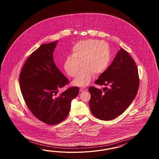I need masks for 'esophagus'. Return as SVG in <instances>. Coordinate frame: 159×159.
<instances>
[{
	"mask_svg": "<svg viewBox=\"0 0 159 159\" xmlns=\"http://www.w3.org/2000/svg\"><path fill=\"white\" fill-rule=\"evenodd\" d=\"M87 90V88H86V87H80V92H85V91H86Z\"/></svg>",
	"mask_w": 159,
	"mask_h": 159,
	"instance_id": "obj_1",
	"label": "esophagus"
}]
</instances>
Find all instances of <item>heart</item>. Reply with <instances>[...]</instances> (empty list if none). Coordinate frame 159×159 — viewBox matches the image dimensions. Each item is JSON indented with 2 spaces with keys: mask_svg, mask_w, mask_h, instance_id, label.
<instances>
[{
  "mask_svg": "<svg viewBox=\"0 0 159 159\" xmlns=\"http://www.w3.org/2000/svg\"><path fill=\"white\" fill-rule=\"evenodd\" d=\"M111 55L107 43L93 39L80 41L72 49V55L67 57L65 69L70 77H75L73 82L78 86H86L91 81L93 74L97 76L108 68ZM82 63H81V62Z\"/></svg>",
  "mask_w": 159,
  "mask_h": 159,
  "instance_id": "1",
  "label": "heart"
}]
</instances>
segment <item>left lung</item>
<instances>
[{"label": "left lung", "mask_w": 159, "mask_h": 159, "mask_svg": "<svg viewBox=\"0 0 159 159\" xmlns=\"http://www.w3.org/2000/svg\"><path fill=\"white\" fill-rule=\"evenodd\" d=\"M95 84L105 87L103 92L94 87L89 88L92 114L101 120L115 119L130 106L138 91L139 78L135 61L127 51L120 48Z\"/></svg>", "instance_id": "8db88e82"}]
</instances>
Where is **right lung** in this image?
<instances>
[{
  "mask_svg": "<svg viewBox=\"0 0 159 159\" xmlns=\"http://www.w3.org/2000/svg\"><path fill=\"white\" fill-rule=\"evenodd\" d=\"M57 43H43L31 53L19 77L21 92L29 110L48 125L57 124L66 118L71 101L79 92L77 87H72L57 96L59 89L69 83L53 61Z\"/></svg>",
  "mask_w": 159,
  "mask_h": 159,
  "instance_id": "1",
  "label": "right lung"
}]
</instances>
